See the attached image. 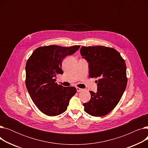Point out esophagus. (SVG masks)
I'll use <instances>...</instances> for the list:
<instances>
[{
	"label": "esophagus",
	"instance_id": "esophagus-1",
	"mask_svg": "<svg viewBox=\"0 0 148 148\" xmlns=\"http://www.w3.org/2000/svg\"><path fill=\"white\" fill-rule=\"evenodd\" d=\"M76 89H77V91L78 92H82V91L83 90V89H82L81 88H76Z\"/></svg>",
	"mask_w": 148,
	"mask_h": 148
}]
</instances>
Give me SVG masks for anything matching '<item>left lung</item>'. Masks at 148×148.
Listing matches in <instances>:
<instances>
[{"instance_id": "obj_1", "label": "left lung", "mask_w": 148, "mask_h": 148, "mask_svg": "<svg viewBox=\"0 0 148 148\" xmlns=\"http://www.w3.org/2000/svg\"><path fill=\"white\" fill-rule=\"evenodd\" d=\"M80 54L89 64V77L98 78L97 92L90 91L91 98L83 104L84 110L93 116H105L117 106L126 89L125 60L117 50L104 46H83Z\"/></svg>"}]
</instances>
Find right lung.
<instances>
[{
  "label": "right lung",
  "mask_w": 148,
  "mask_h": 148,
  "mask_svg": "<svg viewBox=\"0 0 148 148\" xmlns=\"http://www.w3.org/2000/svg\"><path fill=\"white\" fill-rule=\"evenodd\" d=\"M80 45L65 47L56 45L40 47L32 53L26 65V86L33 102L42 113L58 116L67 109L77 92L74 87L56 83L57 74H63L62 62L74 53Z\"/></svg>",
  "instance_id": "1"
}]
</instances>
